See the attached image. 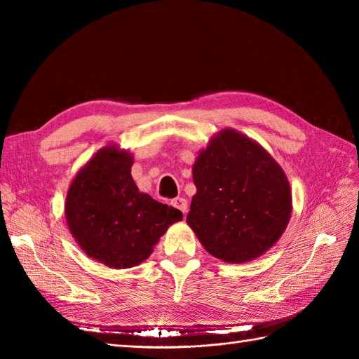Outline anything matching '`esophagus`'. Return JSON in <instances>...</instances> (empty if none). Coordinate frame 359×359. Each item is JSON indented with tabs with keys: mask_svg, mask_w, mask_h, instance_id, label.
Segmentation results:
<instances>
[{
	"mask_svg": "<svg viewBox=\"0 0 359 359\" xmlns=\"http://www.w3.org/2000/svg\"><path fill=\"white\" fill-rule=\"evenodd\" d=\"M171 203H172V207H175V208L184 212V215H187L188 203H187V201L184 199V197H175V199Z\"/></svg>",
	"mask_w": 359,
	"mask_h": 359,
	"instance_id": "34e87169",
	"label": "esophagus"
}]
</instances>
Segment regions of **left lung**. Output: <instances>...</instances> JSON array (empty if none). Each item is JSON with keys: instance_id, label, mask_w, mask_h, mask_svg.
I'll return each instance as SVG.
<instances>
[{"instance_id": "8db88e82", "label": "left lung", "mask_w": 359, "mask_h": 359, "mask_svg": "<svg viewBox=\"0 0 359 359\" xmlns=\"http://www.w3.org/2000/svg\"><path fill=\"white\" fill-rule=\"evenodd\" d=\"M197 188L187 222L203 248L241 264L269 251L292 216L287 175L257 142L224 129L193 166Z\"/></svg>"}]
</instances>
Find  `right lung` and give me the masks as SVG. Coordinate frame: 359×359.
Wrapping results in <instances>:
<instances>
[{
  "label": "right lung",
  "instance_id": "right-lung-1",
  "mask_svg": "<svg viewBox=\"0 0 359 359\" xmlns=\"http://www.w3.org/2000/svg\"><path fill=\"white\" fill-rule=\"evenodd\" d=\"M133 156L116 144L102 148L75 175L66 196L67 226L85 253L109 269H131L148 259L177 208L140 193Z\"/></svg>",
  "mask_w": 359,
  "mask_h": 359
}]
</instances>
